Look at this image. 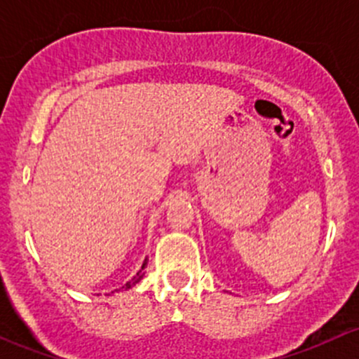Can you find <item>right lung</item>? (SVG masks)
I'll list each match as a JSON object with an SVG mask.
<instances>
[{
    "instance_id": "obj_1",
    "label": "right lung",
    "mask_w": 359,
    "mask_h": 359,
    "mask_svg": "<svg viewBox=\"0 0 359 359\" xmlns=\"http://www.w3.org/2000/svg\"><path fill=\"white\" fill-rule=\"evenodd\" d=\"M146 266H147V259H146V260H144V264H142V267H140V269H139V273H137V274H135V276H133V278H132V280H130V281H128V283H126V285H125V287H123V290H128V288L135 287V285H137V283H139V281H140V280H142V278H144V267H146Z\"/></svg>"
}]
</instances>
